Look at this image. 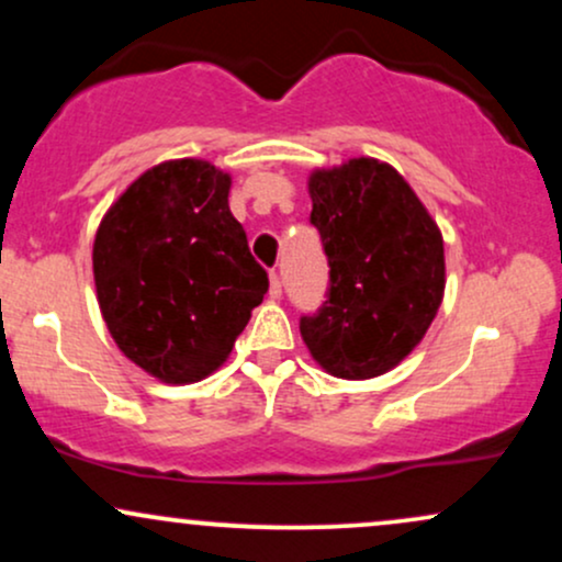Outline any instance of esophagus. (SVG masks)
I'll return each mask as SVG.
<instances>
[{"mask_svg": "<svg viewBox=\"0 0 562 562\" xmlns=\"http://www.w3.org/2000/svg\"><path fill=\"white\" fill-rule=\"evenodd\" d=\"M269 295H272V299H280L282 295V280H280V274L274 272H269Z\"/></svg>", "mask_w": 562, "mask_h": 562, "instance_id": "esophagus-1", "label": "esophagus"}]
</instances>
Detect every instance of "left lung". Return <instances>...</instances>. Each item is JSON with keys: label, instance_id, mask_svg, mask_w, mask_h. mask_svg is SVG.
Masks as SVG:
<instances>
[{"label": "left lung", "instance_id": "obj_1", "mask_svg": "<svg viewBox=\"0 0 562 562\" xmlns=\"http://www.w3.org/2000/svg\"><path fill=\"white\" fill-rule=\"evenodd\" d=\"M312 224L330 263L327 301L303 344L335 378L367 380L423 340L443 299V240L393 166L351 158L308 177Z\"/></svg>", "mask_w": 562, "mask_h": 562}]
</instances>
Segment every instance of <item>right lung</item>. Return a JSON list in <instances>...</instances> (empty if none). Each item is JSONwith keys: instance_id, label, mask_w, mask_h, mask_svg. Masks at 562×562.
<instances>
[{"instance_id": "right-lung-1", "label": "right lung", "mask_w": 562, "mask_h": 562, "mask_svg": "<svg viewBox=\"0 0 562 562\" xmlns=\"http://www.w3.org/2000/svg\"><path fill=\"white\" fill-rule=\"evenodd\" d=\"M229 184L205 160H166L134 179L97 229L102 319L121 351L164 383H195L227 362L269 290L229 211Z\"/></svg>"}]
</instances>
